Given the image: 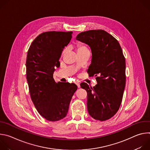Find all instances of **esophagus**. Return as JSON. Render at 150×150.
<instances>
[{"label": "esophagus", "mask_w": 150, "mask_h": 150, "mask_svg": "<svg viewBox=\"0 0 150 150\" xmlns=\"http://www.w3.org/2000/svg\"><path fill=\"white\" fill-rule=\"evenodd\" d=\"M75 83L76 84V85H77L78 88H80V83L79 82L76 81V82H75Z\"/></svg>", "instance_id": "obj_1"}]
</instances>
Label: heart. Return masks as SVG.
I'll list each match as a JSON object with an SVG mask.
<instances>
[{
    "instance_id": "1",
    "label": "heart",
    "mask_w": 150,
    "mask_h": 150,
    "mask_svg": "<svg viewBox=\"0 0 150 150\" xmlns=\"http://www.w3.org/2000/svg\"><path fill=\"white\" fill-rule=\"evenodd\" d=\"M87 50V48L84 46H82V45H79L78 46V48H77V52H81V51H83V50ZM67 52V49H65L63 50V53H62V54L64 55Z\"/></svg>"
}]
</instances>
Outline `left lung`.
I'll use <instances>...</instances> for the list:
<instances>
[{
	"label": "left lung",
	"mask_w": 150,
	"mask_h": 150,
	"mask_svg": "<svg viewBox=\"0 0 150 150\" xmlns=\"http://www.w3.org/2000/svg\"><path fill=\"white\" fill-rule=\"evenodd\" d=\"M76 39L90 47L92 59L87 72L97 76V84L93 88L85 82L80 84L87 92L88 113L96 120H108L118 111L125 87L126 65L122 48L115 37L102 30L82 32Z\"/></svg>",
	"instance_id": "obj_1"
}]
</instances>
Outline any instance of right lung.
<instances>
[{
  "instance_id": "right-lung-1",
  "label": "right lung",
  "mask_w": 150,
  "mask_h": 150,
  "mask_svg": "<svg viewBox=\"0 0 150 150\" xmlns=\"http://www.w3.org/2000/svg\"><path fill=\"white\" fill-rule=\"evenodd\" d=\"M72 31H49L32 42L26 60L27 80L31 100L38 112L46 120L57 121L68 112L77 90L74 83H56L53 73L60 66L62 52L72 38Z\"/></svg>"
}]
</instances>
